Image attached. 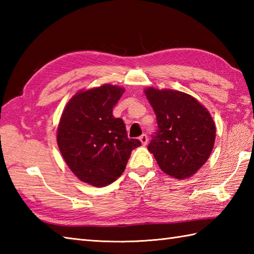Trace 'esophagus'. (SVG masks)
Instances as JSON below:
<instances>
[{
  "label": "esophagus",
  "mask_w": 254,
  "mask_h": 254,
  "mask_svg": "<svg viewBox=\"0 0 254 254\" xmlns=\"http://www.w3.org/2000/svg\"><path fill=\"white\" fill-rule=\"evenodd\" d=\"M139 141H141L142 145H144V146H145V145H146L147 142H148V138H147L146 134H143V135L139 136Z\"/></svg>",
  "instance_id": "esophagus-1"
}]
</instances>
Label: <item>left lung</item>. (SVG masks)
<instances>
[{
    "label": "left lung",
    "mask_w": 254,
    "mask_h": 254,
    "mask_svg": "<svg viewBox=\"0 0 254 254\" xmlns=\"http://www.w3.org/2000/svg\"><path fill=\"white\" fill-rule=\"evenodd\" d=\"M144 93L158 124L148 150L165 174L180 180L190 178L213 150L216 127L212 116L182 91L148 87Z\"/></svg>",
    "instance_id": "1"
}]
</instances>
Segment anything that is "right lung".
Masks as SVG:
<instances>
[{"label":"right lung","instance_id":"right-lung-1","mask_svg":"<svg viewBox=\"0 0 254 254\" xmlns=\"http://www.w3.org/2000/svg\"><path fill=\"white\" fill-rule=\"evenodd\" d=\"M124 90L111 84L79 90L61 115L59 149L73 174L90 186L115 182L126 169L132 150L141 146L138 139L127 137L122 119L112 115Z\"/></svg>","mask_w":254,"mask_h":254}]
</instances>
